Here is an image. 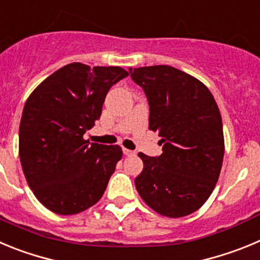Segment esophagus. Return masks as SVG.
Wrapping results in <instances>:
<instances>
[{"label":"esophagus","instance_id":"esophagus-1","mask_svg":"<svg viewBox=\"0 0 260 260\" xmlns=\"http://www.w3.org/2000/svg\"><path fill=\"white\" fill-rule=\"evenodd\" d=\"M123 153H124V155L129 156V155H135L136 151H133V150H128V149H123Z\"/></svg>","mask_w":260,"mask_h":260}]
</instances>
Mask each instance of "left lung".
Returning <instances> with one entry per match:
<instances>
[{
    "label": "left lung",
    "instance_id": "left-lung-1",
    "mask_svg": "<svg viewBox=\"0 0 260 260\" xmlns=\"http://www.w3.org/2000/svg\"><path fill=\"white\" fill-rule=\"evenodd\" d=\"M149 102V129L162 137L163 153H139L144 170L135 185L158 214L197 211L214 190L224 156L221 115L205 84L171 66L129 69Z\"/></svg>",
    "mask_w": 260,
    "mask_h": 260
}]
</instances>
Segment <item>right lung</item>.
Returning <instances> with one entry per match:
<instances>
[{
  "mask_svg": "<svg viewBox=\"0 0 260 260\" xmlns=\"http://www.w3.org/2000/svg\"><path fill=\"white\" fill-rule=\"evenodd\" d=\"M127 76L120 67L70 63L28 97L19 125V158L28 185L50 211L79 214L106 190L121 147L90 144L83 136L101 116L110 88Z\"/></svg>",
  "mask_w": 260,
  "mask_h": 260,
  "instance_id": "add662e5",
  "label": "right lung"
}]
</instances>
